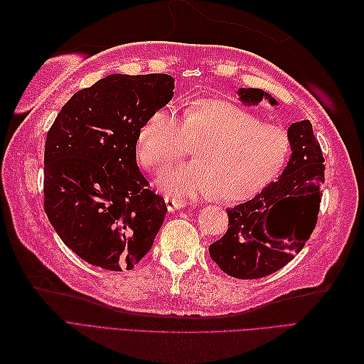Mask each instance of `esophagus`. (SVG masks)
Segmentation results:
<instances>
[{"label": "esophagus", "mask_w": 364, "mask_h": 364, "mask_svg": "<svg viewBox=\"0 0 364 364\" xmlns=\"http://www.w3.org/2000/svg\"><path fill=\"white\" fill-rule=\"evenodd\" d=\"M165 205H167V208L170 209V211H173V209L183 208L185 202L179 200V199H174V197H165Z\"/></svg>", "instance_id": "obj_1"}]
</instances>
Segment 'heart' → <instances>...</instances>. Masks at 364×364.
<instances>
[{
  "label": "heart",
  "mask_w": 364,
  "mask_h": 364,
  "mask_svg": "<svg viewBox=\"0 0 364 364\" xmlns=\"http://www.w3.org/2000/svg\"><path fill=\"white\" fill-rule=\"evenodd\" d=\"M197 149L196 162L168 171L161 185L181 197H215L228 205L255 199L279 179L291 158V138L235 103L202 98L182 117L168 107L138 130L136 156L147 171L162 173Z\"/></svg>",
  "instance_id": "heart-1"
}]
</instances>
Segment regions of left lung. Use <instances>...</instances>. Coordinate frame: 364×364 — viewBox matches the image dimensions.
<instances>
[{
	"instance_id": "8db88e82",
	"label": "left lung",
	"mask_w": 364,
	"mask_h": 364,
	"mask_svg": "<svg viewBox=\"0 0 364 364\" xmlns=\"http://www.w3.org/2000/svg\"><path fill=\"white\" fill-rule=\"evenodd\" d=\"M238 94L249 105L264 97L277 105L262 90L241 87ZM289 135L291 158L279 179L255 199L226 209V234L209 246L213 261L234 278L257 279L278 272L302 250L316 228L325 181L323 153L310 119L293 123ZM277 208L284 213V228L272 226Z\"/></svg>"
}]
</instances>
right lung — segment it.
<instances>
[{"label":"right lung","mask_w":364,"mask_h":364,"mask_svg":"<svg viewBox=\"0 0 364 364\" xmlns=\"http://www.w3.org/2000/svg\"><path fill=\"white\" fill-rule=\"evenodd\" d=\"M168 74H112L77 91L51 124L43 151V209L60 240L105 270L146 257L167 205L136 164L142 123L167 105Z\"/></svg>","instance_id":"add662e5"}]
</instances>
